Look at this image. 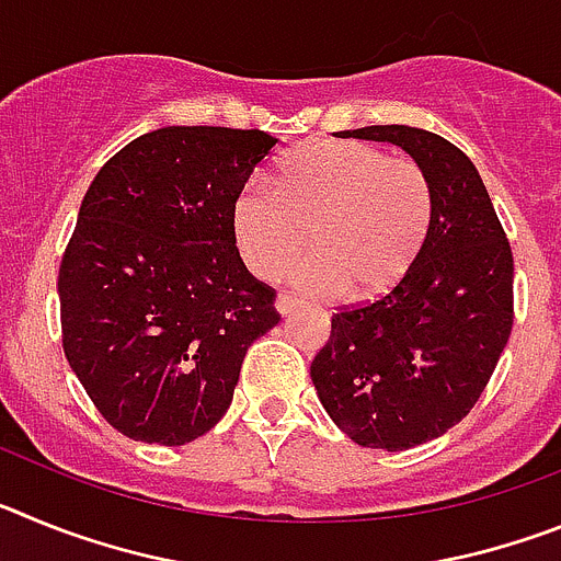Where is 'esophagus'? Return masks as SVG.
<instances>
[{
    "instance_id": "esophagus-1",
    "label": "esophagus",
    "mask_w": 561,
    "mask_h": 561,
    "mask_svg": "<svg viewBox=\"0 0 561 561\" xmlns=\"http://www.w3.org/2000/svg\"><path fill=\"white\" fill-rule=\"evenodd\" d=\"M275 306H277V311L286 317V314H291L297 306H300V300H297L295 295H289V291H280V295H277V300H275Z\"/></svg>"
}]
</instances>
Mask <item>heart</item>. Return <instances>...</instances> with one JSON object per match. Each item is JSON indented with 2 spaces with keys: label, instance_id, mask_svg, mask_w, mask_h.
I'll return each mask as SVG.
<instances>
[{
  "label": "heart",
  "instance_id": "heart-1",
  "mask_svg": "<svg viewBox=\"0 0 561 561\" xmlns=\"http://www.w3.org/2000/svg\"><path fill=\"white\" fill-rule=\"evenodd\" d=\"M433 221L427 171L354 140L297 148L277 182L252 176L230 207L232 238L255 275H280L309 247L311 227L317 252L295 266V284L354 300L393 289L419 261Z\"/></svg>",
  "mask_w": 561,
  "mask_h": 561
}]
</instances>
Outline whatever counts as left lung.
<instances>
[{
    "instance_id": "obj_1",
    "label": "left lung",
    "mask_w": 561,
    "mask_h": 561,
    "mask_svg": "<svg viewBox=\"0 0 561 561\" xmlns=\"http://www.w3.org/2000/svg\"><path fill=\"white\" fill-rule=\"evenodd\" d=\"M393 142L427 171L435 221L388 295L340 309L311 362L325 413L354 444L419 447L478 404L514 325V255L472 160L413 126L340 131Z\"/></svg>"
}]
</instances>
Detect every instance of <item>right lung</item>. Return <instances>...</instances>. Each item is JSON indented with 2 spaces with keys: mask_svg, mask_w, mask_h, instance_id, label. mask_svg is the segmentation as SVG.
<instances>
[{
  "mask_svg": "<svg viewBox=\"0 0 561 561\" xmlns=\"http://www.w3.org/2000/svg\"><path fill=\"white\" fill-rule=\"evenodd\" d=\"M257 128L168 126L98 171L58 270L69 368L123 435L182 447L216 427L241 362L277 325L230 227L275 148Z\"/></svg>",
  "mask_w": 561,
  "mask_h": 561,
  "instance_id": "right-lung-1",
  "label": "right lung"
}]
</instances>
